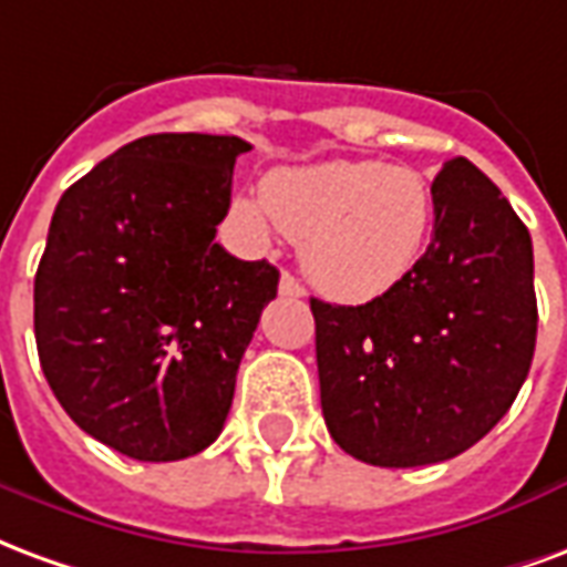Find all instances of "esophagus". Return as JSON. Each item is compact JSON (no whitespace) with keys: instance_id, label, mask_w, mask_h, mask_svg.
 <instances>
[{"instance_id":"obj_1","label":"esophagus","mask_w":567,"mask_h":567,"mask_svg":"<svg viewBox=\"0 0 567 567\" xmlns=\"http://www.w3.org/2000/svg\"><path fill=\"white\" fill-rule=\"evenodd\" d=\"M279 295L285 297H303L307 291H303V285L297 282L291 272H282V279H279Z\"/></svg>"}]
</instances>
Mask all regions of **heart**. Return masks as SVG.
Instances as JSON below:
<instances>
[{
	"instance_id": "b5f03b06",
	"label": "heart",
	"mask_w": 567,
	"mask_h": 567,
	"mask_svg": "<svg viewBox=\"0 0 567 567\" xmlns=\"http://www.w3.org/2000/svg\"><path fill=\"white\" fill-rule=\"evenodd\" d=\"M234 218L267 239H300L312 285L337 300H373L416 270L434 227V190L410 166L324 161L267 175L260 197H236Z\"/></svg>"
}]
</instances>
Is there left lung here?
<instances>
[{
    "label": "left lung",
    "instance_id": "8db88e82",
    "mask_svg": "<svg viewBox=\"0 0 567 567\" xmlns=\"http://www.w3.org/2000/svg\"><path fill=\"white\" fill-rule=\"evenodd\" d=\"M416 270L361 307L309 300L321 413L337 446L377 467L455 458L498 425L537 337L532 236L464 157L434 178Z\"/></svg>",
    "mask_w": 567,
    "mask_h": 567
}]
</instances>
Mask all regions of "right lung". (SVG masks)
<instances>
[{"label":"right lung","mask_w":567,"mask_h":567,"mask_svg":"<svg viewBox=\"0 0 567 567\" xmlns=\"http://www.w3.org/2000/svg\"><path fill=\"white\" fill-rule=\"evenodd\" d=\"M239 136L157 133L60 197L35 272V346L69 419L136 462L221 434L279 270L215 243Z\"/></svg>","instance_id":"right-lung-1"}]
</instances>
